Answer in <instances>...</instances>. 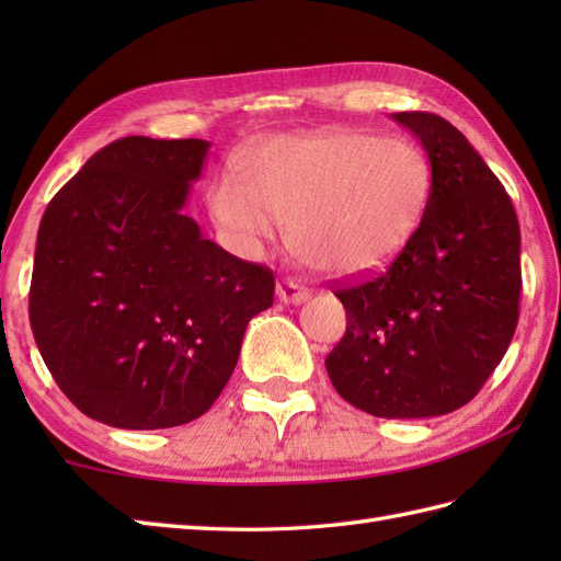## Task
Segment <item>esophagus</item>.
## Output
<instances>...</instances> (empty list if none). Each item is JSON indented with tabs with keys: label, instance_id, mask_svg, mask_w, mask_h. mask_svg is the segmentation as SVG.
Wrapping results in <instances>:
<instances>
[{
	"label": "esophagus",
	"instance_id": "34e87169",
	"mask_svg": "<svg viewBox=\"0 0 561 561\" xmlns=\"http://www.w3.org/2000/svg\"><path fill=\"white\" fill-rule=\"evenodd\" d=\"M277 296H279L282 304L299 306V304L311 299V291H308L306 287H301V284L291 282V279H282V282L277 284Z\"/></svg>",
	"mask_w": 561,
	"mask_h": 561
}]
</instances>
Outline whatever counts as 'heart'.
Instances as JSON below:
<instances>
[{"instance_id":"obj_1","label":"heart","mask_w":561,"mask_h":561,"mask_svg":"<svg viewBox=\"0 0 561 561\" xmlns=\"http://www.w3.org/2000/svg\"><path fill=\"white\" fill-rule=\"evenodd\" d=\"M432 165L404 139L332 129L274 137L209 190V209L241 243L255 245L289 224L304 265L337 277L371 272L396 257L420 226Z\"/></svg>"}]
</instances>
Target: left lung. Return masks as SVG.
Returning a JSON list of instances; mask_svg holds the SVG:
<instances>
[{"mask_svg":"<svg viewBox=\"0 0 561 561\" xmlns=\"http://www.w3.org/2000/svg\"><path fill=\"white\" fill-rule=\"evenodd\" d=\"M432 165L424 217L398 257L337 287L347 332L328 354L332 386L386 420L468 404L511 344L520 299V229L504 185L460 129L434 113H392Z\"/></svg>","mask_w":561,"mask_h":561,"instance_id":"8db88e82","label":"left lung"}]
</instances>
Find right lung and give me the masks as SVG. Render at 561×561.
Masks as SVG:
<instances>
[{"label":"right lung","mask_w":561,"mask_h":561,"mask_svg":"<svg viewBox=\"0 0 561 561\" xmlns=\"http://www.w3.org/2000/svg\"><path fill=\"white\" fill-rule=\"evenodd\" d=\"M205 139L125 137L47 205L28 316L59 390L117 428L205 414L231 378L274 274L226 253L183 211Z\"/></svg>","instance_id":"add662e5"}]
</instances>
